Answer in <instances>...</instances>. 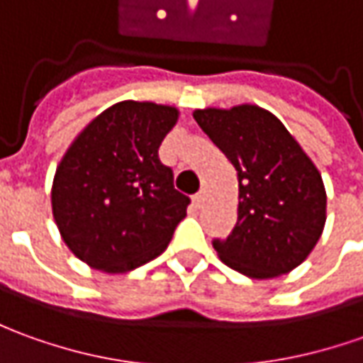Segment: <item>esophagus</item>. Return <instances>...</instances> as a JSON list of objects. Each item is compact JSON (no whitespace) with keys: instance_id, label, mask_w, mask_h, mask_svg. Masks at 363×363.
Masks as SVG:
<instances>
[{"instance_id":"1","label":"esophagus","mask_w":363,"mask_h":363,"mask_svg":"<svg viewBox=\"0 0 363 363\" xmlns=\"http://www.w3.org/2000/svg\"><path fill=\"white\" fill-rule=\"evenodd\" d=\"M192 202H194V206H196V208H201L202 202H204V192H199V194H194V196H192Z\"/></svg>"}]
</instances>
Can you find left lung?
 <instances>
[{
    "label": "left lung",
    "instance_id": "left-lung-1",
    "mask_svg": "<svg viewBox=\"0 0 363 363\" xmlns=\"http://www.w3.org/2000/svg\"><path fill=\"white\" fill-rule=\"evenodd\" d=\"M238 172V220L214 240L224 264L248 278L292 272L320 240L326 189L316 164L270 111L258 105L192 113Z\"/></svg>",
    "mask_w": 363,
    "mask_h": 363
}]
</instances>
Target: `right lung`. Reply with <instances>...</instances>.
<instances>
[{
    "mask_svg": "<svg viewBox=\"0 0 363 363\" xmlns=\"http://www.w3.org/2000/svg\"><path fill=\"white\" fill-rule=\"evenodd\" d=\"M179 109L121 101L69 145L51 186V211L69 250L85 264L125 274L164 252L189 196L172 184L159 147Z\"/></svg>",
    "mask_w": 363,
    "mask_h": 363,
    "instance_id": "1",
    "label": "right lung"
}]
</instances>
